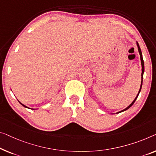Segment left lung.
I'll use <instances>...</instances> for the list:
<instances>
[{
	"mask_svg": "<svg viewBox=\"0 0 156 156\" xmlns=\"http://www.w3.org/2000/svg\"><path fill=\"white\" fill-rule=\"evenodd\" d=\"M136 45H137V48H138V51H139V55H140V60H141V85H140V88H139V92L137 95H136V97H135V99H134L133 101L132 102L131 104H129V105L127 106V108H125V109H123V110L119 111V112H117L116 113H121V112H123V111H126L127 110V109L129 108L131 106L133 105L134 102H135L136 99H137V97L139 96V92H141V87H142V83H143V76H144V59H143V57H142V53H141V48L140 47H139V45L138 43V42H136Z\"/></svg>",
	"mask_w": 156,
	"mask_h": 156,
	"instance_id": "obj_1",
	"label": "left lung"
}]
</instances>
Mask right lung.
<instances>
[{"mask_svg": "<svg viewBox=\"0 0 156 156\" xmlns=\"http://www.w3.org/2000/svg\"><path fill=\"white\" fill-rule=\"evenodd\" d=\"M18 101H19V102H20V104H21V105H22L23 106H24V107H25V108H29V107H27V106H25V105H24V104H22V103H21V102H20V101H19V100H18ZM30 109H36V108H30Z\"/></svg>", "mask_w": 156, "mask_h": 156, "instance_id": "right-lung-1", "label": "right lung"}]
</instances>
